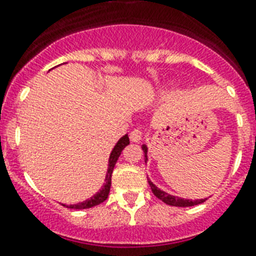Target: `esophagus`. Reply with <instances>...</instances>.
Wrapping results in <instances>:
<instances>
[{
  "label": "esophagus",
  "instance_id": "34e87169",
  "mask_svg": "<svg viewBox=\"0 0 256 256\" xmlns=\"http://www.w3.org/2000/svg\"><path fill=\"white\" fill-rule=\"evenodd\" d=\"M130 141L133 142H140L141 138H142V130L140 128H134V130L130 132Z\"/></svg>",
  "mask_w": 256,
  "mask_h": 256
}]
</instances>
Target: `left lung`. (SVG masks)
<instances>
[{
    "mask_svg": "<svg viewBox=\"0 0 256 256\" xmlns=\"http://www.w3.org/2000/svg\"><path fill=\"white\" fill-rule=\"evenodd\" d=\"M144 150V156H145V162L148 161V146L144 144L142 146ZM149 182V186H150L152 191L156 196H157L158 199L162 200L164 202H166L168 206H198V204H202V202H206V199H198V200H190V199H182V198H178V196H172L168 192L162 191L157 187V186L154 184L153 182L150 179H148Z\"/></svg>",
    "mask_w": 256,
    "mask_h": 256,
    "instance_id": "left-lung-1",
    "label": "left lung"
}]
</instances>
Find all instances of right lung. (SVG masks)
Returning a JSON list of instances; mask_svg holds the SVG:
<instances>
[{"label":"right lung","instance_id":"right-lung-1","mask_svg":"<svg viewBox=\"0 0 256 256\" xmlns=\"http://www.w3.org/2000/svg\"><path fill=\"white\" fill-rule=\"evenodd\" d=\"M128 144H130V137H128V134H124V136L122 137L118 142H116L115 146H114L112 152H111V154H110L108 168H107L104 184H103L102 188L99 190L94 196H92L90 199L85 200V202H78V204H72V206H65V204H62V206L70 209H86V208H92V206H98V204L104 202V200L108 198L110 188H111V176H112V171H114V168H115V164L118 162L120 154H122L123 149L128 145Z\"/></svg>","mask_w":256,"mask_h":256}]
</instances>
